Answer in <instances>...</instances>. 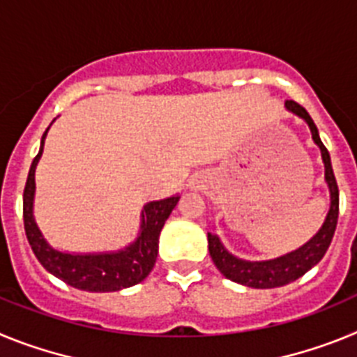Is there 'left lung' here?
Masks as SVG:
<instances>
[{
  "label": "left lung",
  "instance_id": "left-lung-1",
  "mask_svg": "<svg viewBox=\"0 0 357 357\" xmlns=\"http://www.w3.org/2000/svg\"><path fill=\"white\" fill-rule=\"evenodd\" d=\"M286 109L304 119L307 123L309 130H311V137H313L314 144L320 148L321 153V162H324V178L329 188V211L326 214V220L318 229L317 234L313 238L305 241L302 247L295 248V250L288 252L284 255L273 257V259H264V261H247L241 259L238 255L230 254L227 247L222 243V239L218 238L216 234L207 232V241H209V254L213 257L214 266L222 272L229 280H234L238 284L248 286V288L255 289H270V288H279V286H286L298 277L304 275L309 272L314 264L321 261V257L326 255L327 248H329L331 241H333L334 230H336V223H338V209H340V193H338V184L334 178L333 166H331V155L327 148L324 146L318 134L317 125L313 123L311 116L307 114V110L295 103L293 100H288L284 103Z\"/></svg>",
  "mask_w": 357,
  "mask_h": 357
}]
</instances>
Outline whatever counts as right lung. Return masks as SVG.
Listing matches in <instances>:
<instances>
[{
	"instance_id": "right-lung-1",
	"label": "right lung",
	"mask_w": 357,
	"mask_h": 357,
	"mask_svg": "<svg viewBox=\"0 0 357 357\" xmlns=\"http://www.w3.org/2000/svg\"><path fill=\"white\" fill-rule=\"evenodd\" d=\"M50 127L43 134L39 153L28 172L23 193V220L26 238L39 263L56 279L82 291L109 293L130 288L148 277L155 264L159 252V236L164 223L181 200V195L148 202L141 211V223L137 238L127 247L109 252H64L52 247L44 238L33 214L36 200V168L43 157L44 139Z\"/></svg>"
}]
</instances>
